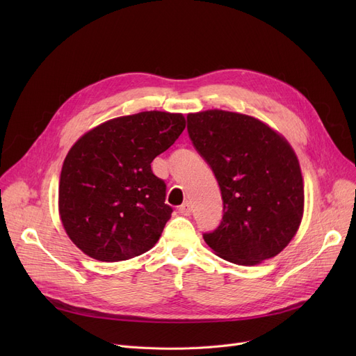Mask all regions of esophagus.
I'll list each match as a JSON object with an SVG mask.
<instances>
[{"instance_id":"obj_1","label":"esophagus","mask_w":356,"mask_h":356,"mask_svg":"<svg viewBox=\"0 0 356 356\" xmlns=\"http://www.w3.org/2000/svg\"><path fill=\"white\" fill-rule=\"evenodd\" d=\"M191 212H192V207H191L189 202H184L181 207L179 208V213L183 215V216H189Z\"/></svg>"}]
</instances>
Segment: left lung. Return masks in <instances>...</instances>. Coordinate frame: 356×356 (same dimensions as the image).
<instances>
[{"label": "left lung", "instance_id": "8db88e82", "mask_svg": "<svg viewBox=\"0 0 356 356\" xmlns=\"http://www.w3.org/2000/svg\"><path fill=\"white\" fill-rule=\"evenodd\" d=\"M196 152L218 180L223 215L203 234L220 258L257 266L282 252L303 218L305 186L287 140L259 120L222 109L188 115Z\"/></svg>", "mask_w": 356, "mask_h": 356}]
</instances>
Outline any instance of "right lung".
<instances>
[{"mask_svg":"<svg viewBox=\"0 0 356 356\" xmlns=\"http://www.w3.org/2000/svg\"><path fill=\"white\" fill-rule=\"evenodd\" d=\"M184 127L181 114L145 111L109 120L73 144L60 173L59 213L74 245L105 263L156 245L173 209L152 161Z\"/></svg>","mask_w":356,"mask_h":356,"instance_id":"obj_1","label":"right lung"}]
</instances>
